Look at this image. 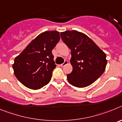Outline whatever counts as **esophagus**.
<instances>
[{
  "label": "esophagus",
  "instance_id": "1",
  "mask_svg": "<svg viewBox=\"0 0 122 122\" xmlns=\"http://www.w3.org/2000/svg\"><path fill=\"white\" fill-rule=\"evenodd\" d=\"M67 64H68V61H67V60H65L64 62H63V63H62V64L60 65V66L63 67V66H65V65H67Z\"/></svg>",
  "mask_w": 122,
  "mask_h": 122
}]
</instances>
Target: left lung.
<instances>
[{
    "label": "left lung",
    "mask_w": 122,
    "mask_h": 122,
    "mask_svg": "<svg viewBox=\"0 0 122 122\" xmlns=\"http://www.w3.org/2000/svg\"><path fill=\"white\" fill-rule=\"evenodd\" d=\"M61 38L71 49V73L67 79L72 86H90L102 75L107 64L106 55L88 36L76 30L60 33Z\"/></svg>",
    "instance_id": "1"
}]
</instances>
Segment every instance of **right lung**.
Masks as SVG:
<instances>
[{
  "mask_svg": "<svg viewBox=\"0 0 122 122\" xmlns=\"http://www.w3.org/2000/svg\"><path fill=\"white\" fill-rule=\"evenodd\" d=\"M60 39L57 31H46L38 35L15 59V76L24 86L41 89L50 82L56 67L52 51Z\"/></svg>",
  "mask_w": 122,
  "mask_h": 122,
  "instance_id": "1",
  "label": "right lung"
}]
</instances>
